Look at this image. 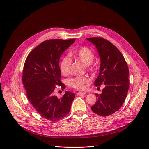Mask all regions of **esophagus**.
I'll list each match as a JSON object with an SVG mask.
<instances>
[{
	"label": "esophagus",
	"instance_id": "esophagus-1",
	"mask_svg": "<svg viewBox=\"0 0 149 149\" xmlns=\"http://www.w3.org/2000/svg\"><path fill=\"white\" fill-rule=\"evenodd\" d=\"M86 93L84 92H79L77 93V95H85Z\"/></svg>",
	"mask_w": 149,
	"mask_h": 149
}]
</instances>
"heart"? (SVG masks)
<instances>
[{
  "instance_id": "obj_1",
  "label": "heart",
  "mask_w": 149,
  "mask_h": 149,
  "mask_svg": "<svg viewBox=\"0 0 149 149\" xmlns=\"http://www.w3.org/2000/svg\"><path fill=\"white\" fill-rule=\"evenodd\" d=\"M70 57L73 59L82 62L89 67L90 70H95L94 65H90L94 59V54L88 47L83 46L72 51L70 53ZM70 59L68 56H64L61 60L60 63V70L61 74L64 76L68 75L70 71ZM89 82V77L86 76L72 77L67 80V84L70 87L78 90L85 89V85Z\"/></svg>"
}]
</instances>
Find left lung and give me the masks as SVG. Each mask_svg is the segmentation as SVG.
I'll list each match as a JSON object with an SVG mask.
<instances>
[{
	"instance_id": "left-lung-1",
	"label": "left lung",
	"mask_w": 149,
	"mask_h": 149,
	"mask_svg": "<svg viewBox=\"0 0 149 149\" xmlns=\"http://www.w3.org/2000/svg\"><path fill=\"white\" fill-rule=\"evenodd\" d=\"M86 39L95 45L101 60L94 85H105L102 94H95L97 102L91 109L100 116H107L118 111L126 99L129 87L128 67L121 52L109 40L99 37Z\"/></svg>"
}]
</instances>
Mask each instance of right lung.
Masks as SVG:
<instances>
[{
  "label": "right lung",
  "instance_id": "add662e5",
  "mask_svg": "<svg viewBox=\"0 0 149 149\" xmlns=\"http://www.w3.org/2000/svg\"><path fill=\"white\" fill-rule=\"evenodd\" d=\"M75 40H46L30 52L24 63L22 84L27 98L42 117L51 121L64 118L75 98L68 91L60 98L55 95L57 86L65 88L61 81L60 56Z\"/></svg>",
  "mask_w": 149,
  "mask_h": 149
}]
</instances>
